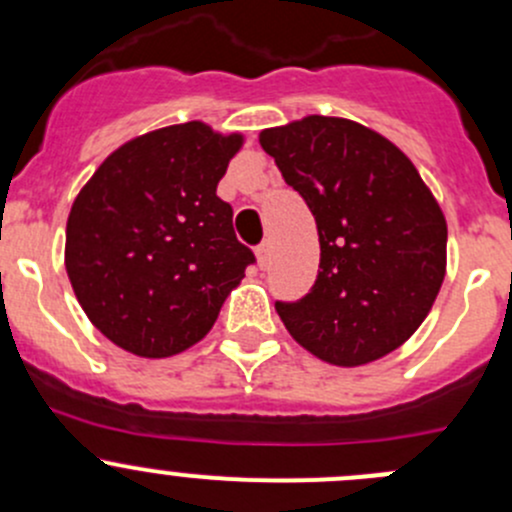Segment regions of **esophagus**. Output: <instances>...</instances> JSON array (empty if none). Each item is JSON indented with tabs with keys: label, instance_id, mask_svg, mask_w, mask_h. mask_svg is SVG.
Here are the masks:
<instances>
[{
	"label": "esophagus",
	"instance_id": "esophagus-1",
	"mask_svg": "<svg viewBox=\"0 0 512 512\" xmlns=\"http://www.w3.org/2000/svg\"><path fill=\"white\" fill-rule=\"evenodd\" d=\"M255 255H257V265H260V270H267V267H270V242H262V245H257V250H255Z\"/></svg>",
	"mask_w": 512,
	"mask_h": 512
}]
</instances>
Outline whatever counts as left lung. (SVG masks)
Masks as SVG:
<instances>
[{"label":"left lung","mask_w":512,"mask_h":512,"mask_svg":"<svg viewBox=\"0 0 512 512\" xmlns=\"http://www.w3.org/2000/svg\"><path fill=\"white\" fill-rule=\"evenodd\" d=\"M260 146L317 220V282L275 302L294 342L334 366L399 349L446 277V218L389 138L349 118L307 116L265 128Z\"/></svg>","instance_id":"obj_1"}]
</instances>
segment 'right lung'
Instances as JSON below:
<instances>
[{
    "mask_svg": "<svg viewBox=\"0 0 512 512\" xmlns=\"http://www.w3.org/2000/svg\"><path fill=\"white\" fill-rule=\"evenodd\" d=\"M240 133L178 123L123 143L71 205L66 272L91 324L116 347L163 359L213 329L255 262L218 198Z\"/></svg>",
    "mask_w": 512,
    "mask_h": 512,
    "instance_id": "1",
    "label": "right lung"
}]
</instances>
